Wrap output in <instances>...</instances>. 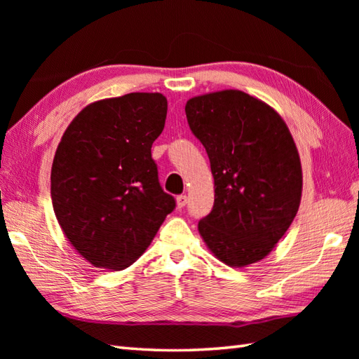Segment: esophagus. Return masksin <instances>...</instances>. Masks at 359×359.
<instances>
[{
	"instance_id": "esophagus-1",
	"label": "esophagus",
	"mask_w": 359,
	"mask_h": 359,
	"mask_svg": "<svg viewBox=\"0 0 359 359\" xmlns=\"http://www.w3.org/2000/svg\"><path fill=\"white\" fill-rule=\"evenodd\" d=\"M187 202H188V199H187V196L185 194H182V196H179L177 199H175V205H177V208L179 210H182L187 205Z\"/></svg>"
}]
</instances>
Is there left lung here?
Wrapping results in <instances>:
<instances>
[{
	"label": "left lung",
	"instance_id": "8db88e82",
	"mask_svg": "<svg viewBox=\"0 0 359 359\" xmlns=\"http://www.w3.org/2000/svg\"><path fill=\"white\" fill-rule=\"evenodd\" d=\"M185 112L215 177V207L199 233L234 269L269 256L299 210L302 166L284 118L238 89L189 98Z\"/></svg>",
	"mask_w": 359,
	"mask_h": 359
}]
</instances>
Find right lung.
I'll use <instances>...</instances> for the list:
<instances>
[{
  "mask_svg": "<svg viewBox=\"0 0 359 359\" xmlns=\"http://www.w3.org/2000/svg\"><path fill=\"white\" fill-rule=\"evenodd\" d=\"M166 111L160 93L103 98L83 108L58 143L53 212L66 239L97 269L133 265L175 207L151 157Z\"/></svg>",
  "mask_w": 359,
  "mask_h": 359,
  "instance_id": "obj_1",
  "label": "right lung"
}]
</instances>
